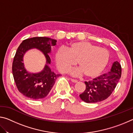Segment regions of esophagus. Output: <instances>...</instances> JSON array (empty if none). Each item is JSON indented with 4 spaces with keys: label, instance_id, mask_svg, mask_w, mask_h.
Instances as JSON below:
<instances>
[{
    "label": "esophagus",
    "instance_id": "34e87169",
    "mask_svg": "<svg viewBox=\"0 0 133 133\" xmlns=\"http://www.w3.org/2000/svg\"><path fill=\"white\" fill-rule=\"evenodd\" d=\"M70 80L73 83H77V80H76V79H74V78H71Z\"/></svg>",
    "mask_w": 133,
    "mask_h": 133
}]
</instances>
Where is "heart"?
<instances>
[{"label":"heart","mask_w":133,"mask_h":133,"mask_svg":"<svg viewBox=\"0 0 133 133\" xmlns=\"http://www.w3.org/2000/svg\"><path fill=\"white\" fill-rule=\"evenodd\" d=\"M55 62L61 73H67L77 62L79 70L86 78L98 76L106 68L110 53L106 49L86 41H78L69 44L67 49L60 48L55 54Z\"/></svg>","instance_id":"1"}]
</instances>
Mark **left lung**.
Returning <instances> with one entry per match:
<instances>
[{"instance_id": "obj_1", "label": "left lung", "mask_w": 133, "mask_h": 133, "mask_svg": "<svg viewBox=\"0 0 133 133\" xmlns=\"http://www.w3.org/2000/svg\"><path fill=\"white\" fill-rule=\"evenodd\" d=\"M121 75V67L117 61L112 63L111 70L89 82L86 88L80 94V98L87 103H95L105 100L115 89Z\"/></svg>"}]
</instances>
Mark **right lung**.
Masks as SVG:
<instances>
[{"mask_svg": "<svg viewBox=\"0 0 133 133\" xmlns=\"http://www.w3.org/2000/svg\"><path fill=\"white\" fill-rule=\"evenodd\" d=\"M55 39L46 37H35L24 40L16 53L12 64V73L16 87L23 95L29 98L40 100L48 96L52 89L56 80L60 75L51 71L49 64L51 60L48 54L51 52V47L55 46ZM37 48L44 54L46 64L39 73H29L24 66L23 56L27 51Z\"/></svg>", "mask_w": 133, "mask_h": 133, "instance_id": "add662e5", "label": "right lung"}]
</instances>
